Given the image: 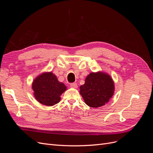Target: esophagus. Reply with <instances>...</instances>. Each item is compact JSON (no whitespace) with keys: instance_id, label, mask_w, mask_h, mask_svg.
Masks as SVG:
<instances>
[{"instance_id":"34e87169","label":"esophagus","mask_w":153,"mask_h":153,"mask_svg":"<svg viewBox=\"0 0 153 153\" xmlns=\"http://www.w3.org/2000/svg\"><path fill=\"white\" fill-rule=\"evenodd\" d=\"M70 86H71V87L75 88V89L78 87V85L76 84V83H71V84H70Z\"/></svg>"}]
</instances>
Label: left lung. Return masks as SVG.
Wrapping results in <instances>:
<instances>
[{
    "label": "left lung",
    "mask_w": 153,
    "mask_h": 153,
    "mask_svg": "<svg viewBox=\"0 0 153 153\" xmlns=\"http://www.w3.org/2000/svg\"><path fill=\"white\" fill-rule=\"evenodd\" d=\"M80 93L85 103L92 108L107 103L114 91V82L108 75L102 72L91 73L80 87Z\"/></svg>",
    "instance_id": "8db88e82"
}]
</instances>
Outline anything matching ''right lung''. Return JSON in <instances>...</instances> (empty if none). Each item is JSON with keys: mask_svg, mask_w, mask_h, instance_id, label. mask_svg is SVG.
<instances>
[{"mask_svg": "<svg viewBox=\"0 0 153 153\" xmlns=\"http://www.w3.org/2000/svg\"><path fill=\"white\" fill-rule=\"evenodd\" d=\"M36 99L41 104L53 106L61 100V96L66 90V86L58 81L52 72L45 73L37 77L32 83Z\"/></svg>", "mask_w": 153, "mask_h": 153, "instance_id": "add662e5", "label": "right lung"}]
</instances>
